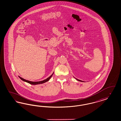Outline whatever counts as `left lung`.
<instances>
[{"label":"left lung","mask_w":121,"mask_h":121,"mask_svg":"<svg viewBox=\"0 0 121 121\" xmlns=\"http://www.w3.org/2000/svg\"><path fill=\"white\" fill-rule=\"evenodd\" d=\"M75 78V79H76V80H77L78 81H80V82H84V81H82V80H79V79H76V78Z\"/></svg>","instance_id":"1"}]
</instances>
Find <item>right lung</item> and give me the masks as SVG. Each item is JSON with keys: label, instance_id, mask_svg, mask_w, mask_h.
I'll return each instance as SVG.
<instances>
[{"label": "right lung", "instance_id": "obj_1", "mask_svg": "<svg viewBox=\"0 0 121 121\" xmlns=\"http://www.w3.org/2000/svg\"><path fill=\"white\" fill-rule=\"evenodd\" d=\"M54 73V72L53 73V74H52L51 75H50V76H49V77L48 78H47V79H44V80H42V81H38V82H33V81H29V80H26V79H24L21 78V77L19 76V77L22 80H23V81H25V82H27V83H30V84H33V85H37V84H42V83H46V82L48 81L50 79V78H51V77L52 76V75H53Z\"/></svg>", "mask_w": 121, "mask_h": 121}]
</instances>
